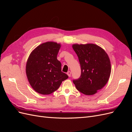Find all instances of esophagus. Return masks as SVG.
<instances>
[{
    "instance_id": "34e87169",
    "label": "esophagus",
    "mask_w": 132,
    "mask_h": 132,
    "mask_svg": "<svg viewBox=\"0 0 132 132\" xmlns=\"http://www.w3.org/2000/svg\"><path fill=\"white\" fill-rule=\"evenodd\" d=\"M67 75H68V77H71V72L70 71H68L67 72Z\"/></svg>"
}]
</instances>
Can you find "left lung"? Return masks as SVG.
I'll return each mask as SVG.
<instances>
[{
	"label": "left lung",
	"mask_w": 132,
	"mask_h": 132,
	"mask_svg": "<svg viewBox=\"0 0 132 132\" xmlns=\"http://www.w3.org/2000/svg\"><path fill=\"white\" fill-rule=\"evenodd\" d=\"M81 67V75L73 82L80 93L92 95L101 89L109 80L110 60L102 48L94 44L73 45Z\"/></svg>",
	"instance_id": "8db88e82"
}]
</instances>
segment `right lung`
Wrapping results in <instances>:
<instances>
[{"label":"right lung","instance_id":"obj_1","mask_svg":"<svg viewBox=\"0 0 132 132\" xmlns=\"http://www.w3.org/2000/svg\"><path fill=\"white\" fill-rule=\"evenodd\" d=\"M60 48L61 45L56 42L43 43L36 48L28 58L26 67L28 80L39 94H52L68 78L62 71L61 63L57 59Z\"/></svg>","mask_w":132,"mask_h":132}]
</instances>
